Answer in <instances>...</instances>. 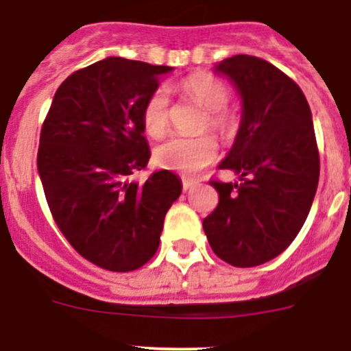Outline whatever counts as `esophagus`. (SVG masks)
I'll return each instance as SVG.
<instances>
[{"label":"esophagus","instance_id":"34e87169","mask_svg":"<svg viewBox=\"0 0 351 351\" xmlns=\"http://www.w3.org/2000/svg\"><path fill=\"white\" fill-rule=\"evenodd\" d=\"M182 185H183V190L186 192V190H190L193 185H195V182H193V180H189V178H183Z\"/></svg>","mask_w":351,"mask_h":351}]
</instances>
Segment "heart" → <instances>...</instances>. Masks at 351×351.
<instances>
[{
    "mask_svg": "<svg viewBox=\"0 0 351 351\" xmlns=\"http://www.w3.org/2000/svg\"><path fill=\"white\" fill-rule=\"evenodd\" d=\"M182 91L192 104L205 110L200 132H214L221 141L234 139L239 130V119L226 108L231 100V91L219 77L208 73H195L183 80ZM171 100L165 88H158L146 100L143 108V125L147 136L159 139L169 127ZM217 156V143L212 136L173 137L154 151L156 165L182 173H195L210 165Z\"/></svg>",
    "mask_w": 351,
    "mask_h": 351,
    "instance_id": "heart-1",
    "label": "heart"
}]
</instances>
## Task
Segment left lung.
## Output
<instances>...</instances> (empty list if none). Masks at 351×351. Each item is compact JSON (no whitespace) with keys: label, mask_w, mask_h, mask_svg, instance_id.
<instances>
[{"label":"left lung","mask_w":351,"mask_h":351,"mask_svg":"<svg viewBox=\"0 0 351 351\" xmlns=\"http://www.w3.org/2000/svg\"><path fill=\"white\" fill-rule=\"evenodd\" d=\"M215 69L234 81L243 119L219 165L238 183L210 180L219 204L204 219L212 251L232 267L267 263L306 222L319 182V151L309 104L299 84L254 56H232Z\"/></svg>","instance_id":"8db88e82"}]
</instances>
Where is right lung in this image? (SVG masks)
<instances>
[{
	"mask_svg": "<svg viewBox=\"0 0 351 351\" xmlns=\"http://www.w3.org/2000/svg\"><path fill=\"white\" fill-rule=\"evenodd\" d=\"M169 66L108 58L74 71L42 123L37 168L56 224L83 258L108 271L146 265L166 212L182 193L178 176L147 166L143 108Z\"/></svg>",
	"mask_w": 351,
	"mask_h": 351,
	"instance_id": "right-lung-1",
	"label": "right lung"
}]
</instances>
